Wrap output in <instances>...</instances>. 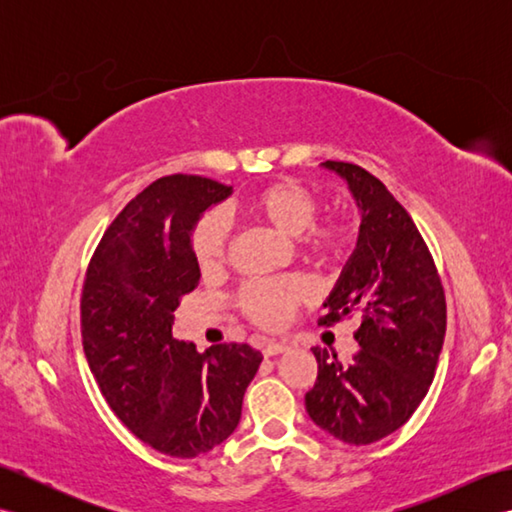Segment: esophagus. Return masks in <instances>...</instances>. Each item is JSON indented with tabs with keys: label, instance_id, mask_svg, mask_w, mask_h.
Returning <instances> with one entry per match:
<instances>
[{
	"label": "esophagus",
	"instance_id": "esophagus-1",
	"mask_svg": "<svg viewBox=\"0 0 512 512\" xmlns=\"http://www.w3.org/2000/svg\"><path fill=\"white\" fill-rule=\"evenodd\" d=\"M286 350H288V343H284V341H266L262 347L264 356H277Z\"/></svg>",
	"mask_w": 512,
	"mask_h": 512
}]
</instances>
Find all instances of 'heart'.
<instances>
[{"mask_svg": "<svg viewBox=\"0 0 512 512\" xmlns=\"http://www.w3.org/2000/svg\"><path fill=\"white\" fill-rule=\"evenodd\" d=\"M239 213L284 237H301L303 248L321 259H336L347 244L341 224H314L319 200L297 180H277L250 193L239 204ZM228 246V224L220 213H206L191 235L193 259L202 273H217L224 266ZM308 297L301 281H264L246 286L239 295L244 312L264 328H281L292 308Z\"/></svg>", "mask_w": 512, "mask_h": 512, "instance_id": "heart-1", "label": "heart"}]
</instances>
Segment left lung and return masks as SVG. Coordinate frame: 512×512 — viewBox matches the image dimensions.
Masks as SVG:
<instances>
[{"label":"left lung","instance_id":"obj_1","mask_svg":"<svg viewBox=\"0 0 512 512\" xmlns=\"http://www.w3.org/2000/svg\"><path fill=\"white\" fill-rule=\"evenodd\" d=\"M361 213L356 248L323 301L330 325L356 314L358 354L343 365L312 347L317 383L306 394L310 420L347 444H372L405 424L427 396L447 330L438 270L416 224L372 173L325 160Z\"/></svg>","mask_w":512,"mask_h":512}]
</instances>
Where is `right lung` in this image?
Returning a JSON list of instances; mask_svg holds the SVG:
<instances>
[{
  "mask_svg": "<svg viewBox=\"0 0 512 512\" xmlns=\"http://www.w3.org/2000/svg\"><path fill=\"white\" fill-rule=\"evenodd\" d=\"M233 193L209 178H160L107 228L81 299L83 350L107 405L171 458L209 453L235 431L262 354L246 343L206 352L173 339V310L200 281L191 235Z\"/></svg>",
  "mask_w": 512,
  "mask_h": 512,
  "instance_id": "add662e5",
  "label": "right lung"
}]
</instances>
